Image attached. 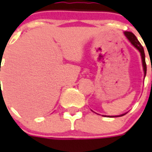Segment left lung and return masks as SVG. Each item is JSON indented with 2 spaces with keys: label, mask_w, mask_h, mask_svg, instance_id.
Here are the masks:
<instances>
[{
  "label": "left lung",
  "mask_w": 152,
  "mask_h": 152,
  "mask_svg": "<svg viewBox=\"0 0 152 152\" xmlns=\"http://www.w3.org/2000/svg\"><path fill=\"white\" fill-rule=\"evenodd\" d=\"M124 36L127 37V39L129 41L130 43L134 45L136 49H137L139 52H140L141 58H142V66H143V71H144V76H146V74H147V64H146V61H145V53H144L143 47L142 46V45L140 44V42L137 40V37L134 36V33H132L130 31H124ZM126 114V113H125ZM125 114H122L121 115H115V116H111V117H119V116H122Z\"/></svg>",
  "instance_id": "8db88e82"
}]
</instances>
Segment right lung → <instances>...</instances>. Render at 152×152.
Listing matches in <instances>:
<instances>
[{
  "mask_svg": "<svg viewBox=\"0 0 152 152\" xmlns=\"http://www.w3.org/2000/svg\"><path fill=\"white\" fill-rule=\"evenodd\" d=\"M0 68H1V66H0Z\"/></svg>",
  "mask_w": 152,
  "mask_h": 152,
  "instance_id": "1",
  "label": "right lung"
}]
</instances>
